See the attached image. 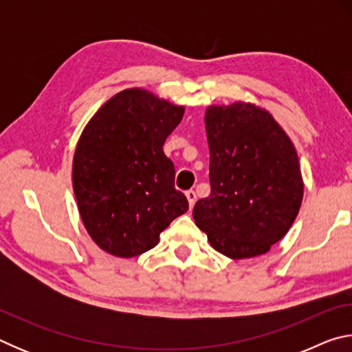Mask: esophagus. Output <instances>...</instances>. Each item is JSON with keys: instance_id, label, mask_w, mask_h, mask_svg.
Returning <instances> with one entry per match:
<instances>
[{"instance_id": "1", "label": "esophagus", "mask_w": 352, "mask_h": 352, "mask_svg": "<svg viewBox=\"0 0 352 352\" xmlns=\"http://www.w3.org/2000/svg\"><path fill=\"white\" fill-rule=\"evenodd\" d=\"M186 199H188L189 208H192L195 205V200H197V195H195L192 189H189V190H186Z\"/></svg>"}]
</instances>
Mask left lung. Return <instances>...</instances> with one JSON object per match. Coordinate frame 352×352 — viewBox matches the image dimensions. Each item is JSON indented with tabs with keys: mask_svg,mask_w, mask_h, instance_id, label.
Returning a JSON list of instances; mask_svg holds the SVG:
<instances>
[{
	"mask_svg": "<svg viewBox=\"0 0 352 352\" xmlns=\"http://www.w3.org/2000/svg\"><path fill=\"white\" fill-rule=\"evenodd\" d=\"M211 194L194 206L195 225L231 259L269 252L287 234L305 184L294 142L269 111L250 102L205 111Z\"/></svg>",
	"mask_w": 352,
	"mask_h": 352,
	"instance_id": "obj_1",
	"label": "left lung"
}]
</instances>
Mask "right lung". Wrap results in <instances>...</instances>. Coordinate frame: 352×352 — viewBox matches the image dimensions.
Here are the masks:
<instances>
[{"label":"right lung","instance_id":"obj_1","mask_svg":"<svg viewBox=\"0 0 352 352\" xmlns=\"http://www.w3.org/2000/svg\"><path fill=\"white\" fill-rule=\"evenodd\" d=\"M184 107L142 88L110 98L83 129L73 160V189L83 225L99 248L133 258L160 242L188 211L174 186L175 168L163 144Z\"/></svg>","mask_w":352,"mask_h":352}]
</instances>
